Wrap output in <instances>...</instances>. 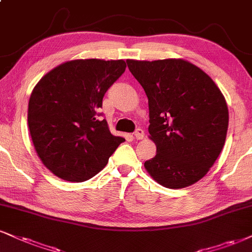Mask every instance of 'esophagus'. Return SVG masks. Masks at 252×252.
Masks as SVG:
<instances>
[{"label":"esophagus","mask_w":252,"mask_h":252,"mask_svg":"<svg viewBox=\"0 0 252 252\" xmlns=\"http://www.w3.org/2000/svg\"><path fill=\"white\" fill-rule=\"evenodd\" d=\"M134 138L136 140H141V139H144V129L136 128L134 132Z\"/></svg>","instance_id":"1"}]
</instances>
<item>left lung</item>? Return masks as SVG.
<instances>
[{"label":"left lung","mask_w":252,"mask_h":252,"mask_svg":"<svg viewBox=\"0 0 252 252\" xmlns=\"http://www.w3.org/2000/svg\"><path fill=\"white\" fill-rule=\"evenodd\" d=\"M126 63L148 98V132L157 155L146 161V170L163 187L194 185L224 146L229 112L222 92L204 71L185 60Z\"/></svg>","instance_id":"8db88e82"}]
</instances>
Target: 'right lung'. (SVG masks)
Returning <instances> with one entry per match:
<instances>
[{"label": "right lung", "mask_w": 252, "mask_h": 252, "mask_svg": "<svg viewBox=\"0 0 252 252\" xmlns=\"http://www.w3.org/2000/svg\"><path fill=\"white\" fill-rule=\"evenodd\" d=\"M125 61L76 60L51 70L29 99L28 126L36 153L52 174L71 182L93 178L125 139L111 134L99 108Z\"/></svg>", "instance_id": "1"}]
</instances>
